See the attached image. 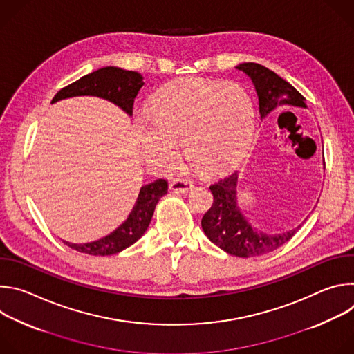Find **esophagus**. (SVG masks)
Returning <instances> with one entry per match:
<instances>
[{
    "mask_svg": "<svg viewBox=\"0 0 354 354\" xmlns=\"http://www.w3.org/2000/svg\"><path fill=\"white\" fill-rule=\"evenodd\" d=\"M190 189H193V182L186 178H178L171 183V190H174L176 193H185Z\"/></svg>",
    "mask_w": 354,
    "mask_h": 354,
    "instance_id": "34e87169",
    "label": "esophagus"
}]
</instances>
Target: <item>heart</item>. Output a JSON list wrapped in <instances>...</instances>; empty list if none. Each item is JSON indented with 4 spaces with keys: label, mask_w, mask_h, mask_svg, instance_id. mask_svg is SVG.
I'll list each match as a JSON object with an SVG mask.
<instances>
[{
    "label": "heart",
    "mask_w": 354,
    "mask_h": 354,
    "mask_svg": "<svg viewBox=\"0 0 354 354\" xmlns=\"http://www.w3.org/2000/svg\"><path fill=\"white\" fill-rule=\"evenodd\" d=\"M255 130V104L236 82L182 78L164 85L149 113L136 119L144 160L169 171L179 161L178 141L186 158L201 172L220 174L241 160Z\"/></svg>",
    "instance_id": "b5f03b06"
}]
</instances>
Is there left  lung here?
Listing matches in <instances>:
<instances>
[{
    "label": "left lung",
    "mask_w": 354,
    "mask_h": 354,
    "mask_svg": "<svg viewBox=\"0 0 354 354\" xmlns=\"http://www.w3.org/2000/svg\"><path fill=\"white\" fill-rule=\"evenodd\" d=\"M235 68L246 74L254 84L259 99L261 119L281 106L307 108L306 97L272 70L258 63H242ZM236 185L238 172L212 185L213 206L201 218V228L207 238L227 254L238 258L259 257L280 248L299 230L301 224L280 234H268L255 228L238 207Z\"/></svg>",
    "instance_id": "left-lung-1"
}]
</instances>
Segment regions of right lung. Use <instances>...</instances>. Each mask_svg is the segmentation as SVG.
Here are the masks:
<instances>
[{
	"instance_id": "right-lung-1",
	"label": "right lung",
	"mask_w": 354,
	"mask_h": 354,
	"mask_svg": "<svg viewBox=\"0 0 354 354\" xmlns=\"http://www.w3.org/2000/svg\"><path fill=\"white\" fill-rule=\"evenodd\" d=\"M142 75L119 67H104L60 89L52 104L73 96H97L118 105L129 116L133 115L134 99L144 85ZM168 193V182L157 179L141 186L136 205L124 223L109 235L86 243H71L63 241L71 249L93 257L115 255L137 242L147 231L160 198Z\"/></svg>"
}]
</instances>
